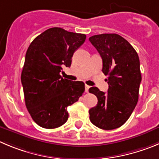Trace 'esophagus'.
I'll return each instance as SVG.
<instances>
[{
	"label": "esophagus",
	"mask_w": 159,
	"mask_h": 159,
	"mask_svg": "<svg viewBox=\"0 0 159 159\" xmlns=\"http://www.w3.org/2000/svg\"><path fill=\"white\" fill-rule=\"evenodd\" d=\"M84 87H85V90H84V91H85V93H88L89 89L90 87L89 86V85H87V84H85V86H84Z\"/></svg>",
	"instance_id": "34e87169"
}]
</instances>
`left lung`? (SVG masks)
<instances>
[{"label": "left lung", "instance_id": "8db88e82", "mask_svg": "<svg viewBox=\"0 0 159 159\" xmlns=\"http://www.w3.org/2000/svg\"><path fill=\"white\" fill-rule=\"evenodd\" d=\"M103 60L102 71L107 75V93L97 87L89 89L97 97V105L89 111L91 122L105 130L121 126L136 107L141 73L137 52L117 34H103L89 38Z\"/></svg>", "mask_w": 159, "mask_h": 159}]
</instances>
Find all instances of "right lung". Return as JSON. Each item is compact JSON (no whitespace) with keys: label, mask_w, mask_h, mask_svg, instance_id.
I'll list each match as a JSON object with an SVG mask.
<instances>
[{"label":"right lung","mask_w":159,"mask_h":159,"mask_svg":"<svg viewBox=\"0 0 159 159\" xmlns=\"http://www.w3.org/2000/svg\"><path fill=\"white\" fill-rule=\"evenodd\" d=\"M83 34L59 27L48 29L30 44L21 75L25 103L33 120L44 129L67 121L66 108L84 91L82 81L63 79V67H70L74 52L84 42Z\"/></svg>","instance_id":"1"}]
</instances>
